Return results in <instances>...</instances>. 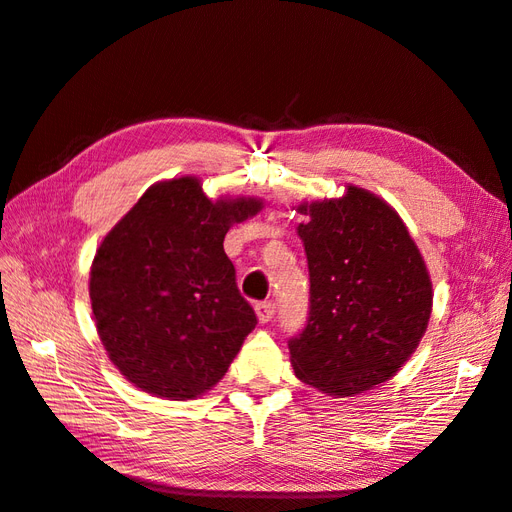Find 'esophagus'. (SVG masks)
Listing matches in <instances>:
<instances>
[{"mask_svg": "<svg viewBox=\"0 0 512 512\" xmlns=\"http://www.w3.org/2000/svg\"><path fill=\"white\" fill-rule=\"evenodd\" d=\"M256 318L258 322H271L273 316H275V303L273 301H262V303H256Z\"/></svg>", "mask_w": 512, "mask_h": 512, "instance_id": "esophagus-1", "label": "esophagus"}]
</instances>
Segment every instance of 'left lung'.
<instances>
[{"label": "left lung", "instance_id": "left-lung-1", "mask_svg": "<svg viewBox=\"0 0 512 512\" xmlns=\"http://www.w3.org/2000/svg\"><path fill=\"white\" fill-rule=\"evenodd\" d=\"M297 226L309 269L307 327L288 342L294 376L331 397L391 380L427 331L433 288L399 213L348 183L344 196L303 200Z\"/></svg>", "mask_w": 512, "mask_h": 512}]
</instances>
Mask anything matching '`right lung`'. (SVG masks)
<instances>
[{
	"mask_svg": "<svg viewBox=\"0 0 512 512\" xmlns=\"http://www.w3.org/2000/svg\"><path fill=\"white\" fill-rule=\"evenodd\" d=\"M256 196L209 198L198 177L153 183L108 230L89 271V299L108 359L136 389L196 399L218 384L256 314L224 252Z\"/></svg>",
	"mask_w": 512,
	"mask_h": 512,
	"instance_id": "right-lung-1",
	"label": "right lung"
}]
</instances>
